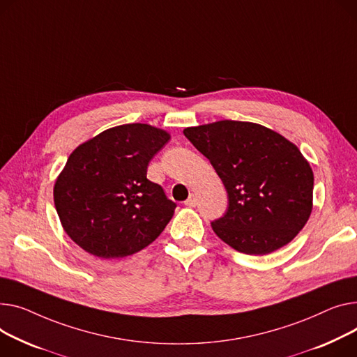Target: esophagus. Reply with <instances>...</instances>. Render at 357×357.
I'll return each mask as SVG.
<instances>
[{"label":"esophagus","mask_w":357,"mask_h":357,"mask_svg":"<svg viewBox=\"0 0 357 357\" xmlns=\"http://www.w3.org/2000/svg\"><path fill=\"white\" fill-rule=\"evenodd\" d=\"M197 204H198V199H197L195 194H191L189 195V198L185 201V205H188V206H197Z\"/></svg>","instance_id":"esophagus-1"}]
</instances>
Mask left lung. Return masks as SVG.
I'll return each instance as SVG.
<instances>
[{
	"label": "left lung",
	"instance_id": "8db88e82",
	"mask_svg": "<svg viewBox=\"0 0 357 357\" xmlns=\"http://www.w3.org/2000/svg\"><path fill=\"white\" fill-rule=\"evenodd\" d=\"M183 135L221 178L228 208L211 222L234 250L263 255L289 244L313 208L314 176L290 140L250 122L221 121Z\"/></svg>",
	"mask_w": 357,
	"mask_h": 357
}]
</instances>
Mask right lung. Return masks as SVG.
Segmentation results:
<instances>
[{
	"instance_id": "right-lung-1",
	"label": "right lung",
	"mask_w": 357,
	"mask_h": 357,
	"mask_svg": "<svg viewBox=\"0 0 357 357\" xmlns=\"http://www.w3.org/2000/svg\"><path fill=\"white\" fill-rule=\"evenodd\" d=\"M169 139L149 125H122L68 156L54 185V205L71 240L96 257L122 258L158 238L176 204L146 174Z\"/></svg>"
}]
</instances>
